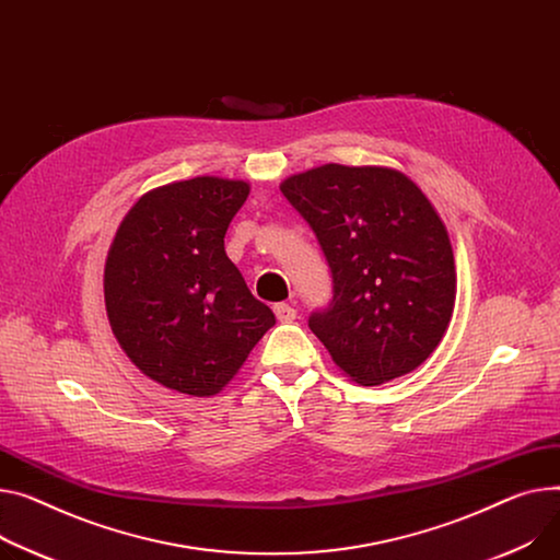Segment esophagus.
I'll use <instances>...</instances> for the list:
<instances>
[{
  "label": "esophagus",
  "instance_id": "obj_1",
  "mask_svg": "<svg viewBox=\"0 0 560 560\" xmlns=\"http://www.w3.org/2000/svg\"><path fill=\"white\" fill-rule=\"evenodd\" d=\"M275 315L281 324H290L296 319V311L290 306V304H277L275 306Z\"/></svg>",
  "mask_w": 560,
  "mask_h": 560
}]
</instances>
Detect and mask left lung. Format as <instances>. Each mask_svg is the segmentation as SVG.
<instances>
[{
	"label": "left lung",
	"mask_w": 560,
	"mask_h": 560,
	"mask_svg": "<svg viewBox=\"0 0 560 560\" xmlns=\"http://www.w3.org/2000/svg\"><path fill=\"white\" fill-rule=\"evenodd\" d=\"M279 189L328 260L332 302L308 326L342 374L371 387L423 364L448 330L457 272L419 184L389 166L324 164Z\"/></svg>",
	"instance_id": "1"
}]
</instances>
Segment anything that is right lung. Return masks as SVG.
Wrapping results in <instances>:
<instances>
[{"instance_id": "add662e5", "label": "right lung", "mask_w": 560, "mask_h": 560, "mask_svg": "<svg viewBox=\"0 0 560 560\" xmlns=\"http://www.w3.org/2000/svg\"><path fill=\"white\" fill-rule=\"evenodd\" d=\"M247 196L249 182L215 175L158 186L130 207L109 245L112 332L141 374L171 392H222L275 326L225 252Z\"/></svg>"}]
</instances>
